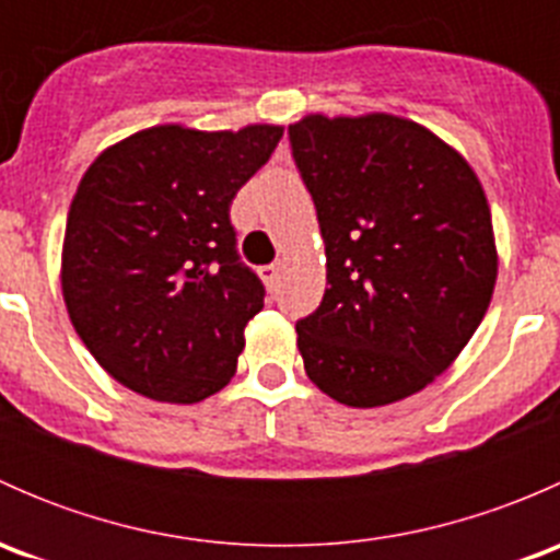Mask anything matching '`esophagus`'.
<instances>
[{"label":"esophagus","mask_w":560,"mask_h":560,"mask_svg":"<svg viewBox=\"0 0 560 560\" xmlns=\"http://www.w3.org/2000/svg\"><path fill=\"white\" fill-rule=\"evenodd\" d=\"M279 273H281V262H270V265H262V268H259V276H262V281L270 287V290L279 284Z\"/></svg>","instance_id":"1"}]
</instances>
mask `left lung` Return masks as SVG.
I'll return each instance as SVG.
<instances>
[{"label":"left lung","mask_w":560,"mask_h":560,"mask_svg":"<svg viewBox=\"0 0 560 560\" xmlns=\"http://www.w3.org/2000/svg\"><path fill=\"white\" fill-rule=\"evenodd\" d=\"M327 257L298 319L308 380L338 404L385 406L431 385L493 295V224L468 162L425 127L374 113L290 127Z\"/></svg>","instance_id":"8db88e82"}]
</instances>
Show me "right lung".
<instances>
[{
	"label": "right lung",
	"mask_w": 560,
	"mask_h": 560,
	"mask_svg": "<svg viewBox=\"0 0 560 560\" xmlns=\"http://www.w3.org/2000/svg\"><path fill=\"white\" fill-rule=\"evenodd\" d=\"M281 127L167 124L110 145L67 213L61 290L78 336L124 387L197 404L235 374L265 287L241 262L230 206Z\"/></svg>",
	"instance_id": "right-lung-1"
}]
</instances>
